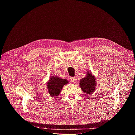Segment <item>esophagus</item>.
Here are the masks:
<instances>
[{"label":"esophagus","mask_w":135,"mask_h":135,"mask_svg":"<svg viewBox=\"0 0 135 135\" xmlns=\"http://www.w3.org/2000/svg\"><path fill=\"white\" fill-rule=\"evenodd\" d=\"M70 79V82L72 83H75L76 82V78L75 77H71Z\"/></svg>","instance_id":"34e87169"}]
</instances>
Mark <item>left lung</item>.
I'll return each mask as SVG.
<instances>
[{"instance_id": "obj_1", "label": "left lung", "mask_w": 135, "mask_h": 135, "mask_svg": "<svg viewBox=\"0 0 135 135\" xmlns=\"http://www.w3.org/2000/svg\"><path fill=\"white\" fill-rule=\"evenodd\" d=\"M79 86L84 93L89 95L92 94L96 87V79L90 71H88L85 78L79 81Z\"/></svg>"}]
</instances>
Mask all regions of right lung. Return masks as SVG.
I'll use <instances>...</instances> for the list:
<instances>
[{
	"mask_svg": "<svg viewBox=\"0 0 135 135\" xmlns=\"http://www.w3.org/2000/svg\"><path fill=\"white\" fill-rule=\"evenodd\" d=\"M69 81L66 79H62L59 76H51L47 82V88L49 95L51 97L58 96L62 89L63 86L68 84Z\"/></svg>",
	"mask_w": 135,
	"mask_h": 135,
	"instance_id": "add662e5",
	"label": "right lung"
}]
</instances>
